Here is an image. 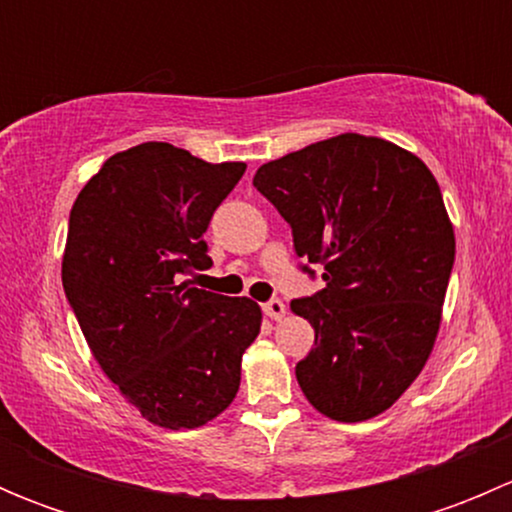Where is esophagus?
Returning a JSON list of instances; mask_svg holds the SVG:
<instances>
[{"label":"esophagus","mask_w":512,"mask_h":512,"mask_svg":"<svg viewBox=\"0 0 512 512\" xmlns=\"http://www.w3.org/2000/svg\"><path fill=\"white\" fill-rule=\"evenodd\" d=\"M262 312H265L270 319H275V322H280V319H285L287 309L280 299H270V302L262 304Z\"/></svg>","instance_id":"obj_1"}]
</instances>
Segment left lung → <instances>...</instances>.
I'll return each mask as SVG.
<instances>
[{
	"label": "left lung",
	"instance_id": "left-lung-1",
	"mask_svg": "<svg viewBox=\"0 0 512 512\" xmlns=\"http://www.w3.org/2000/svg\"><path fill=\"white\" fill-rule=\"evenodd\" d=\"M252 185L292 227L302 270H324V289L289 304L314 327L294 369L304 396L334 421L379 416L441 327L456 237L436 178L384 138L342 133L260 165Z\"/></svg>",
	"mask_w": 512,
	"mask_h": 512
}]
</instances>
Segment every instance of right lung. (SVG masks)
<instances>
[{
    "instance_id": "right-lung-1",
    "label": "right lung",
    "mask_w": 512,
    "mask_h": 512,
    "mask_svg": "<svg viewBox=\"0 0 512 512\" xmlns=\"http://www.w3.org/2000/svg\"><path fill=\"white\" fill-rule=\"evenodd\" d=\"M245 168L141 143L108 158L69 215L61 282L81 332L128 404L170 431L223 414L260 334L257 302L183 282L213 265L203 235Z\"/></svg>"
}]
</instances>
